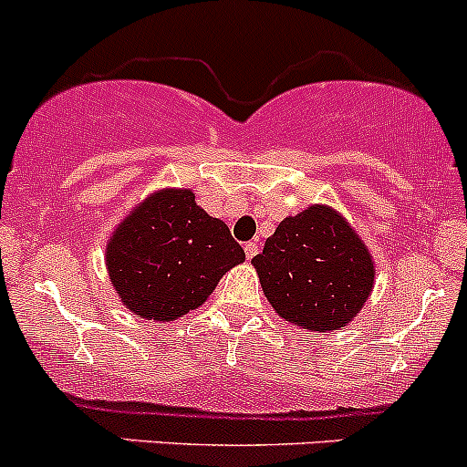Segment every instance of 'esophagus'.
<instances>
[{"label": "esophagus", "instance_id": "esophagus-1", "mask_svg": "<svg viewBox=\"0 0 467 467\" xmlns=\"http://www.w3.org/2000/svg\"><path fill=\"white\" fill-rule=\"evenodd\" d=\"M244 251H246V257H248V260H253V257H255L257 253H260V244H257V242H248V244H244Z\"/></svg>", "mask_w": 467, "mask_h": 467}]
</instances>
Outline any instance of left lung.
Segmentation results:
<instances>
[{
	"mask_svg": "<svg viewBox=\"0 0 467 467\" xmlns=\"http://www.w3.org/2000/svg\"><path fill=\"white\" fill-rule=\"evenodd\" d=\"M253 266L273 309L314 332L350 323L375 280L368 248L325 205L286 216L253 257Z\"/></svg>",
	"mask_w": 467,
	"mask_h": 467,
	"instance_id": "left-lung-1",
	"label": "left lung"
}]
</instances>
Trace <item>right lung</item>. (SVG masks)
I'll return each instance as SVG.
<instances>
[{"label": "right lung", "instance_id": "right-lung-1", "mask_svg": "<svg viewBox=\"0 0 467 467\" xmlns=\"http://www.w3.org/2000/svg\"><path fill=\"white\" fill-rule=\"evenodd\" d=\"M246 260L228 225L196 205L190 190L149 196L126 216L106 251L110 282L126 307L173 321L201 307L221 277Z\"/></svg>", "mask_w": 467, "mask_h": 467}]
</instances>
